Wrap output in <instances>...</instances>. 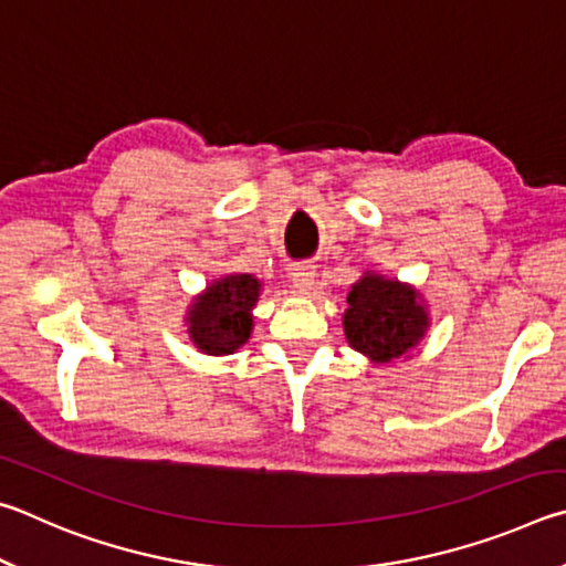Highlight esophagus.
I'll return each mask as SVG.
<instances>
[{"label": "esophagus", "mask_w": 566, "mask_h": 566, "mask_svg": "<svg viewBox=\"0 0 566 566\" xmlns=\"http://www.w3.org/2000/svg\"><path fill=\"white\" fill-rule=\"evenodd\" d=\"M315 265L313 263H308V261H303V263H295L293 268H291V277H293V285L295 289H298L301 293H308V291H313V285H315Z\"/></svg>", "instance_id": "34e87169"}]
</instances>
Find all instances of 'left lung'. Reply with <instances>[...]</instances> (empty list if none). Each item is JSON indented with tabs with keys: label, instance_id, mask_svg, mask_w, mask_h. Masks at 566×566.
Wrapping results in <instances>:
<instances>
[{
	"label": "left lung",
	"instance_id": "obj_1",
	"mask_svg": "<svg viewBox=\"0 0 566 566\" xmlns=\"http://www.w3.org/2000/svg\"><path fill=\"white\" fill-rule=\"evenodd\" d=\"M343 328L350 348L373 363H392L424 338L430 318L412 285L368 271L348 293Z\"/></svg>",
	"mask_w": 566,
	"mask_h": 566
}]
</instances>
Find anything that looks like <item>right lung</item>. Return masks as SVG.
<instances>
[{"mask_svg":"<svg viewBox=\"0 0 566 566\" xmlns=\"http://www.w3.org/2000/svg\"><path fill=\"white\" fill-rule=\"evenodd\" d=\"M261 281L248 273L223 275L206 285L188 308L186 323L193 345L206 355H231L251 338L253 305Z\"/></svg>","mask_w":566,"mask_h":566,"instance_id":"obj_1","label":"right lung"}]
</instances>
